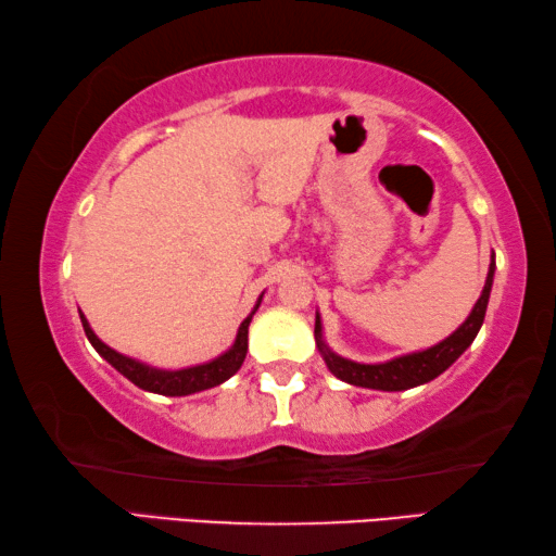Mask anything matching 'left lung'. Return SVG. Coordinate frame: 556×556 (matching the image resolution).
<instances>
[{"mask_svg": "<svg viewBox=\"0 0 556 556\" xmlns=\"http://www.w3.org/2000/svg\"><path fill=\"white\" fill-rule=\"evenodd\" d=\"M493 275H495V255L491 260V267H488L483 294L478 296L473 312L468 314L466 321L460 324L454 333L444 338L441 343L427 348V351L400 355V357H392L388 363H372V365L348 361V357L336 355L331 348L326 345L324 333H321V316L316 314L314 336H316L318 353L324 355L328 370H331L338 380L355 384V388L400 392V390H409V388H417V384L434 380L448 368V365H454L458 361L460 353L473 343V338L478 336V331H481L488 299H491V289H493Z\"/></svg>", "mask_w": 556, "mask_h": 556, "instance_id": "8db88e82", "label": "left lung"}]
</instances>
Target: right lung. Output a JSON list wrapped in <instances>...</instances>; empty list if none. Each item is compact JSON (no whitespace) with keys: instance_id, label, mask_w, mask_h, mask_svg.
I'll return each mask as SVG.
<instances>
[{"instance_id":"obj_1","label":"right lung","mask_w":556,"mask_h":556,"mask_svg":"<svg viewBox=\"0 0 556 556\" xmlns=\"http://www.w3.org/2000/svg\"><path fill=\"white\" fill-rule=\"evenodd\" d=\"M260 301H262V296L257 299L252 314L240 324L238 336H235V343L228 348V351L215 357V361H211V363L193 365V368H184V370H159V368H152V365L135 361V357H127L117 351H112L110 345L102 343L100 338L92 333L88 318L83 314H80V321H83V328H86V336L92 343V348H96V351L105 357L112 368L125 375L129 382H135L137 388H142L147 392L166 394V397H184V394H193V392L215 388V384L225 382L240 370L244 355H248V328H250L252 316H255V312H257Z\"/></svg>"}]
</instances>
